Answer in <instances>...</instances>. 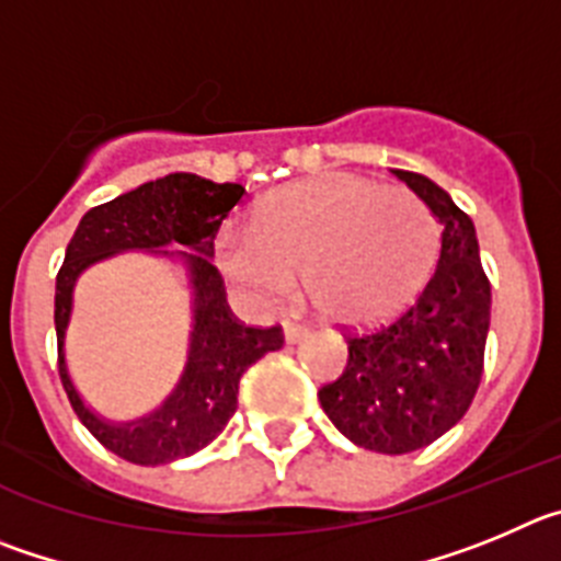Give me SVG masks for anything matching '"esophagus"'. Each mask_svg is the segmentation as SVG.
Masks as SVG:
<instances>
[{"instance_id": "esophagus-1", "label": "esophagus", "mask_w": 561, "mask_h": 561, "mask_svg": "<svg viewBox=\"0 0 561 561\" xmlns=\"http://www.w3.org/2000/svg\"><path fill=\"white\" fill-rule=\"evenodd\" d=\"M310 335V327L305 324H285V341L287 343H301Z\"/></svg>"}]
</instances>
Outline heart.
Returning a JSON list of instances; mask_svg holds the SVG:
<instances>
[{"label": "heart", "mask_w": 561, "mask_h": 561, "mask_svg": "<svg viewBox=\"0 0 561 561\" xmlns=\"http://www.w3.org/2000/svg\"><path fill=\"white\" fill-rule=\"evenodd\" d=\"M438 251L431 206L405 186L324 175L262 201L254 229L229 226L215 260L254 305L276 310L301 276L307 299L343 324H366L416 296Z\"/></svg>", "instance_id": "heart-1"}]
</instances>
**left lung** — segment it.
Returning <instances> with one entry per match:
<instances>
[{
  "instance_id": "1",
  "label": "left lung",
  "mask_w": 561,
  "mask_h": 561,
  "mask_svg": "<svg viewBox=\"0 0 561 561\" xmlns=\"http://www.w3.org/2000/svg\"><path fill=\"white\" fill-rule=\"evenodd\" d=\"M442 224V249L408 310L350 335V360L318 391L332 425L357 447L402 456L461 422L483 375L492 287L467 211L431 179L393 170Z\"/></svg>"
}]
</instances>
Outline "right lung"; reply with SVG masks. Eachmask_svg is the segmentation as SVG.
Returning <instances> with one entry per match:
<instances>
[{
  "instance_id": "add662e5",
  "label": "right lung",
  "mask_w": 561,
  "mask_h": 561,
  "mask_svg": "<svg viewBox=\"0 0 561 561\" xmlns=\"http://www.w3.org/2000/svg\"><path fill=\"white\" fill-rule=\"evenodd\" d=\"M243 195L240 184H215L193 173H170L89 209L69 240L55 279L60 382L89 433L125 461L156 467L204 450L234 416L245 368L285 343L282 327H245L231 316L224 279L211 265V240ZM170 248L185 251L170 252ZM125 250H150L185 262L194 293V330L185 371L169 400L134 423H108L85 407L73 388L62 341L79 274L94 261Z\"/></svg>"
}]
</instances>
